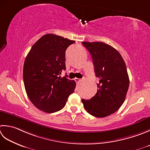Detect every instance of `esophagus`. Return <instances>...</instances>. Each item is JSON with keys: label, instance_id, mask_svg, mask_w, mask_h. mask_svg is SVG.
<instances>
[{"label": "esophagus", "instance_id": "obj_1", "mask_svg": "<svg viewBox=\"0 0 150 150\" xmlns=\"http://www.w3.org/2000/svg\"><path fill=\"white\" fill-rule=\"evenodd\" d=\"M81 80V79H78V78H75V81L76 82V83H79V82H80Z\"/></svg>", "mask_w": 150, "mask_h": 150}]
</instances>
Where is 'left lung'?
Wrapping results in <instances>:
<instances>
[{
  "mask_svg": "<svg viewBox=\"0 0 150 150\" xmlns=\"http://www.w3.org/2000/svg\"><path fill=\"white\" fill-rule=\"evenodd\" d=\"M92 56L98 92L90 99H82L88 112L104 118L116 112L125 99L129 79L125 63L116 49L103 42H82Z\"/></svg>",
  "mask_w": 150,
  "mask_h": 150,
  "instance_id": "8db88e82",
  "label": "left lung"
}]
</instances>
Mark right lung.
I'll return each instance as SVG.
<instances>
[{
  "instance_id": "add662e5",
  "label": "right lung",
  "mask_w": 150,
  "mask_h": 150,
  "mask_svg": "<svg viewBox=\"0 0 150 150\" xmlns=\"http://www.w3.org/2000/svg\"><path fill=\"white\" fill-rule=\"evenodd\" d=\"M75 42L47 34L32 45L23 66V81L29 99L45 112L53 113L66 105L74 92L75 81L60 75L66 69V51Z\"/></svg>"
}]
</instances>
